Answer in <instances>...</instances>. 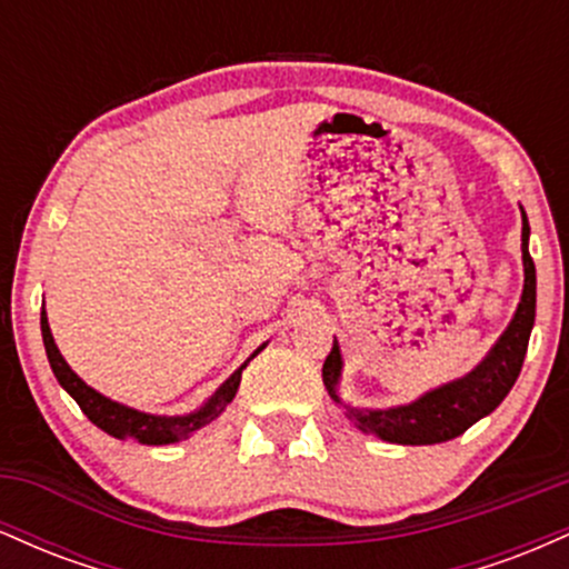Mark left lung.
<instances>
[{
	"mask_svg": "<svg viewBox=\"0 0 569 569\" xmlns=\"http://www.w3.org/2000/svg\"><path fill=\"white\" fill-rule=\"evenodd\" d=\"M530 224L521 211V262H525V289H521L519 307H516L511 323L502 331L495 348L485 361L462 380L430 390L420 401L396 409H350L345 415L367 433L380 436L382 441L393 443H441L466 433L473 422L500 407L502 398L513 388L525 363L527 342L535 323V264L530 257ZM342 371V352L335 339V348L323 361V385L329 388L337 403V382Z\"/></svg>",
	"mask_w": 569,
	"mask_h": 569,
	"instance_id": "left-lung-1",
	"label": "left lung"
}]
</instances>
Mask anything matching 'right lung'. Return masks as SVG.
Returning a JSON list of instances; mask_svg holds the SVG:
<instances>
[{
  "label": "right lung",
  "mask_w": 569,
  "mask_h": 569,
  "mask_svg": "<svg viewBox=\"0 0 569 569\" xmlns=\"http://www.w3.org/2000/svg\"><path fill=\"white\" fill-rule=\"evenodd\" d=\"M42 339H44V350H48V361H50V369H53L56 380L61 382V388L67 390L77 403H80V409L88 415V420L101 428L103 433L114 436V439H139L141 443H173L179 439H187L189 433H194V430L206 428L208 422L217 420L221 411H224L227 403L232 401L234 393H238L240 375H243L246 369L243 363L230 380L221 385L217 396H213L200 411H192V415H184V417H154V415H143V411L122 407V403L117 401H109L107 396L96 393L93 388H88V385H84L80 377L69 369V363L63 361L61 352H58L56 339L50 335L48 316H44V307H42ZM257 352H253V356H257Z\"/></svg>",
  "instance_id": "right-lung-1"
}]
</instances>
